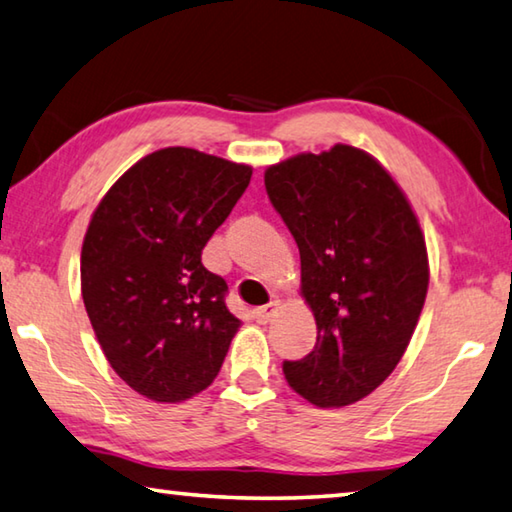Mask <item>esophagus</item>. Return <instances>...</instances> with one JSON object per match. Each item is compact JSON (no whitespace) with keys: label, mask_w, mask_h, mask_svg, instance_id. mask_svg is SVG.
Returning <instances> with one entry per match:
<instances>
[{"label":"esophagus","mask_w":512,"mask_h":512,"mask_svg":"<svg viewBox=\"0 0 512 512\" xmlns=\"http://www.w3.org/2000/svg\"><path fill=\"white\" fill-rule=\"evenodd\" d=\"M277 309H280V302H271V305H266V307H257L253 311V318L257 320L259 325H266V323H271V320L275 318Z\"/></svg>","instance_id":"34e87169"}]
</instances>
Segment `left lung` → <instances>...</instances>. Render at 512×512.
Masks as SVG:
<instances>
[{"label": "left lung", "instance_id": "left-lung-1", "mask_svg": "<svg viewBox=\"0 0 512 512\" xmlns=\"http://www.w3.org/2000/svg\"><path fill=\"white\" fill-rule=\"evenodd\" d=\"M264 185L298 244L300 293L318 329L284 377L320 409L359 402L400 363L427 298L418 216L391 173L350 144L271 164Z\"/></svg>", "mask_w": 512, "mask_h": 512}]
</instances>
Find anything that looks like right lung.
Returning a JSON list of instances; mask_svg holds the SVG:
<instances>
[{
  "label": "right lung",
  "mask_w": 512,
  "mask_h": 512,
  "mask_svg": "<svg viewBox=\"0 0 512 512\" xmlns=\"http://www.w3.org/2000/svg\"><path fill=\"white\" fill-rule=\"evenodd\" d=\"M253 167L185 146L135 162L94 210L81 293L112 370L153 402H183L219 375L241 327L201 253Z\"/></svg>",
  "instance_id": "1"
}]
</instances>
